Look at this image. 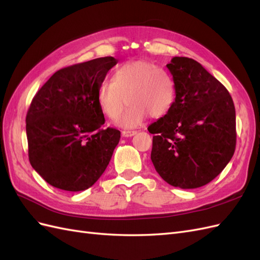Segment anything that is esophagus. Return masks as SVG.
<instances>
[{
  "mask_svg": "<svg viewBox=\"0 0 260 260\" xmlns=\"http://www.w3.org/2000/svg\"><path fill=\"white\" fill-rule=\"evenodd\" d=\"M135 135H137V131H128V130L121 131V136H122L123 138H129V137L135 136Z\"/></svg>",
  "mask_w": 260,
  "mask_h": 260,
  "instance_id": "obj_1",
  "label": "esophagus"
}]
</instances>
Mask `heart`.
<instances>
[{
  "instance_id": "obj_1",
  "label": "heart",
  "mask_w": 260,
  "mask_h": 260,
  "mask_svg": "<svg viewBox=\"0 0 260 260\" xmlns=\"http://www.w3.org/2000/svg\"><path fill=\"white\" fill-rule=\"evenodd\" d=\"M127 101H125V100ZM176 101V82L167 70L146 60L125 62L111 74L110 83H102L97 104L104 116L119 120L124 129L139 127L145 117L160 118L168 114Z\"/></svg>"
}]
</instances>
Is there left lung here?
I'll return each instance as SVG.
<instances>
[{
	"instance_id": "8db88e82",
	"label": "left lung",
	"mask_w": 260,
	"mask_h": 260,
	"mask_svg": "<svg viewBox=\"0 0 260 260\" xmlns=\"http://www.w3.org/2000/svg\"><path fill=\"white\" fill-rule=\"evenodd\" d=\"M176 82V101L149 125L152 163L167 184L193 189L209 184L232 158L235 107L223 84L199 62L174 57L166 66Z\"/></svg>"
}]
</instances>
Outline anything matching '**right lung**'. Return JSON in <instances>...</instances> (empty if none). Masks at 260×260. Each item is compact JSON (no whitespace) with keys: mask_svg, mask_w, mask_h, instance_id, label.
I'll return each mask as SVG.
<instances>
[{"mask_svg":"<svg viewBox=\"0 0 260 260\" xmlns=\"http://www.w3.org/2000/svg\"><path fill=\"white\" fill-rule=\"evenodd\" d=\"M117 62L105 57L63 68L32 98L26 116L28 156L51 186L85 190L108 166L120 131L103 128L97 90Z\"/></svg>","mask_w":260,"mask_h":260,"instance_id":"1","label":"right lung"}]
</instances>
